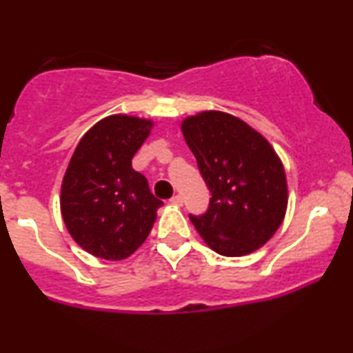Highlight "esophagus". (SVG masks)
<instances>
[{
  "mask_svg": "<svg viewBox=\"0 0 353 353\" xmlns=\"http://www.w3.org/2000/svg\"><path fill=\"white\" fill-rule=\"evenodd\" d=\"M171 202L174 205H182V204H184V199H182L181 194H176V196H174L171 199Z\"/></svg>",
  "mask_w": 353,
  "mask_h": 353,
  "instance_id": "34e87169",
  "label": "esophagus"
}]
</instances>
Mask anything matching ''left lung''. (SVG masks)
<instances>
[{"mask_svg":"<svg viewBox=\"0 0 353 353\" xmlns=\"http://www.w3.org/2000/svg\"><path fill=\"white\" fill-rule=\"evenodd\" d=\"M185 143L212 194L189 216L214 252L242 257L270 241L285 217V169L269 141L239 117L202 111L181 123Z\"/></svg>","mask_w":353,"mask_h":353,"instance_id":"8db88e82","label":"left lung"}]
</instances>
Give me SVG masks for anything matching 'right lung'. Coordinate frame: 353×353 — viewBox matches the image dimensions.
<instances>
[{
    "label": "right lung",
    "instance_id": "right-lung-1",
    "mask_svg": "<svg viewBox=\"0 0 353 353\" xmlns=\"http://www.w3.org/2000/svg\"><path fill=\"white\" fill-rule=\"evenodd\" d=\"M154 121L112 114L81 137L61 184V214L68 232L86 252L106 261L134 254L151 232L163 201L132 169V157Z\"/></svg>",
    "mask_w": 353,
    "mask_h": 353
}]
</instances>
